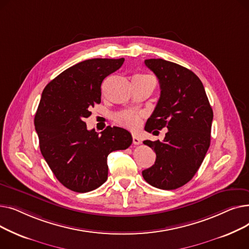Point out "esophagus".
Returning a JSON list of instances; mask_svg holds the SVG:
<instances>
[{"instance_id":"esophagus-1","label":"esophagus","mask_w":249,"mask_h":249,"mask_svg":"<svg viewBox=\"0 0 249 249\" xmlns=\"http://www.w3.org/2000/svg\"><path fill=\"white\" fill-rule=\"evenodd\" d=\"M132 138H133V144H134V145H138V144H140L141 141H140L139 137H138L136 134H133V135H132Z\"/></svg>"}]
</instances>
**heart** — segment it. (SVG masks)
<instances>
[{"mask_svg": "<svg viewBox=\"0 0 249 249\" xmlns=\"http://www.w3.org/2000/svg\"><path fill=\"white\" fill-rule=\"evenodd\" d=\"M116 121L124 127L135 130L141 125L142 116L133 111H125L117 115Z\"/></svg>", "mask_w": 249, "mask_h": 249, "instance_id": "heart-1", "label": "heart"}]
</instances>
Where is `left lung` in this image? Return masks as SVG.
Here are the masks:
<instances>
[{
  "instance_id": "left-lung-1",
  "label": "left lung",
  "mask_w": 249,
  "mask_h": 249,
  "mask_svg": "<svg viewBox=\"0 0 249 249\" xmlns=\"http://www.w3.org/2000/svg\"><path fill=\"white\" fill-rule=\"evenodd\" d=\"M159 78L160 97L145 130L167 132L163 141L144 140L156 153L154 164L142 176L149 185L175 190L186 185L198 172L210 146L213 110L204 86L192 71L161 58L145 59Z\"/></svg>"
}]
</instances>
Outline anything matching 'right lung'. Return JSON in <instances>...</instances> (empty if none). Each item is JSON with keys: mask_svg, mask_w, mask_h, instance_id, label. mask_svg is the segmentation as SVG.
I'll return each instance as SVG.
<instances>
[{"mask_svg": "<svg viewBox=\"0 0 249 249\" xmlns=\"http://www.w3.org/2000/svg\"><path fill=\"white\" fill-rule=\"evenodd\" d=\"M124 58H93L78 62L43 89L34 125L39 146L52 173L73 192L96 190L108 178V155L132 143L129 131L108 126L99 134L88 130L85 118L101 103L104 78L119 70Z\"/></svg>", "mask_w": 249, "mask_h": 249, "instance_id": "add662e5", "label": "right lung"}]
</instances>
